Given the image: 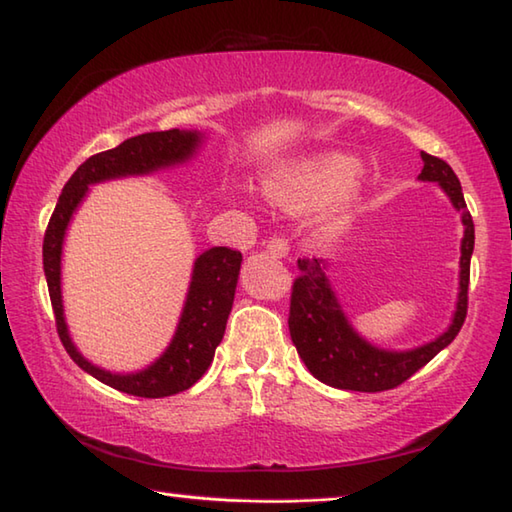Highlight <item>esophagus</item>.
I'll return each mask as SVG.
<instances>
[{
    "label": "esophagus",
    "mask_w": 512,
    "mask_h": 512,
    "mask_svg": "<svg viewBox=\"0 0 512 512\" xmlns=\"http://www.w3.org/2000/svg\"><path fill=\"white\" fill-rule=\"evenodd\" d=\"M288 248H291V246H288V239L282 237V235H273V237H268V241H266V250L273 257H286Z\"/></svg>",
    "instance_id": "1"
}]
</instances>
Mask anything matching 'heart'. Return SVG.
<instances>
[{"label":"heart","instance_id":"heart-1","mask_svg":"<svg viewBox=\"0 0 512 512\" xmlns=\"http://www.w3.org/2000/svg\"><path fill=\"white\" fill-rule=\"evenodd\" d=\"M356 176L358 165L347 156H324L271 174L264 181V194L277 206L300 210L340 197L351 188Z\"/></svg>","mask_w":512,"mask_h":512}]
</instances>
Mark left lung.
I'll return each instance as SVG.
<instances>
[{"instance_id": "left-lung-1", "label": "left lung", "mask_w": 512, "mask_h": 512, "mask_svg": "<svg viewBox=\"0 0 512 512\" xmlns=\"http://www.w3.org/2000/svg\"><path fill=\"white\" fill-rule=\"evenodd\" d=\"M423 170L421 181H434L448 194L452 206L461 212L463 239H461V275L459 300L448 331L423 347L410 351L378 349L362 340L342 313L338 297L327 280L322 259H297L300 275L295 277L291 291V311H288V331L291 340L309 367L311 374L324 385L351 389V392H385L403 385L418 369L425 367L436 353L457 338L468 313V284H470V257L475 250V224L463 199L461 183L452 167L443 159L421 152Z\"/></svg>"}]
</instances>
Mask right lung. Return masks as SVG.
Returning a JSON list of instances; mask_svg holds the SVG:
<instances>
[{
  "mask_svg": "<svg viewBox=\"0 0 512 512\" xmlns=\"http://www.w3.org/2000/svg\"><path fill=\"white\" fill-rule=\"evenodd\" d=\"M199 143V132L167 129V132H150L127 138L114 150L89 156L71 174V179L64 183L58 206H55L44 232V275L46 284H49L55 327H58L62 345L80 369H85L87 374L98 378L100 383L118 389V392L141 398H163L185 392L206 374L212 358H215V349L224 338L232 300H235L241 253L226 246H215L201 253L192 268L190 291L185 297L179 327H176L170 347L163 351L159 360L143 371L111 374V371L91 365L87 358H82L69 338L60 291L64 232H67L71 215L80 206V201L85 199L89 185L120 179V176L129 174H150L161 170V167L183 163L190 159Z\"/></svg>",
  "mask_w": 512,
  "mask_h": 512,
  "instance_id": "obj_1",
  "label": "right lung"
}]
</instances>
